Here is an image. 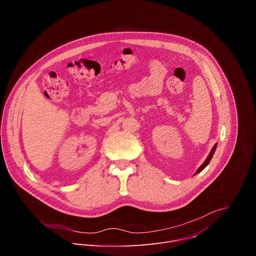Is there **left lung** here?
Listing matches in <instances>:
<instances>
[{
    "mask_svg": "<svg viewBox=\"0 0 256 256\" xmlns=\"http://www.w3.org/2000/svg\"><path fill=\"white\" fill-rule=\"evenodd\" d=\"M216 144H214V146L212 147V149L210 150V154H208V158L206 159V161L202 163V165L196 170V174H198V173H200V171H202L206 167V165L210 163V159L212 158V155H214V151H216Z\"/></svg>",
    "mask_w": 256,
    "mask_h": 256,
    "instance_id": "8db88e82",
    "label": "left lung"
}]
</instances>
